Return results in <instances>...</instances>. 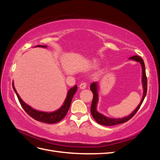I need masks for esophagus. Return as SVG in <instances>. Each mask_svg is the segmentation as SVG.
<instances>
[{
  "mask_svg": "<svg viewBox=\"0 0 160 160\" xmlns=\"http://www.w3.org/2000/svg\"><path fill=\"white\" fill-rule=\"evenodd\" d=\"M86 86H87L86 83H81V84L79 85V88H80V89H84L86 88Z\"/></svg>",
  "mask_w": 160,
  "mask_h": 160,
  "instance_id": "esophagus-1",
  "label": "esophagus"
}]
</instances>
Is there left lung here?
Returning a JSON list of instances; mask_svg holds the SVG:
<instances>
[{"instance_id": "obj_1", "label": "left lung", "mask_w": 160, "mask_h": 160, "mask_svg": "<svg viewBox=\"0 0 160 160\" xmlns=\"http://www.w3.org/2000/svg\"><path fill=\"white\" fill-rule=\"evenodd\" d=\"M129 59L138 62L142 65V86H143V90L142 99L141 101H140V103L138 105V107L135 108V109L130 115H129L128 116H125V117L122 118H108V117H107V116L103 115L102 113L98 112V110H97L98 103L99 101L98 83V82H93V83H92L90 85V89L91 90V91L93 92V101H92V103H91V113L92 116H93V118H94V119L100 125H106V126H111V125H115L123 123L128 122L129 119H130L135 113H136V112L139 109L140 106H141V105L142 104L145 97H146V95L148 82H147V77H146V68H145V64H144L143 60L142 59L141 57L138 56V55H134L133 57H131L129 58Z\"/></svg>"}]
</instances>
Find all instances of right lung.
<instances>
[{
	"label": "right lung",
	"mask_w": 160,
	"mask_h": 160,
	"mask_svg": "<svg viewBox=\"0 0 160 160\" xmlns=\"http://www.w3.org/2000/svg\"><path fill=\"white\" fill-rule=\"evenodd\" d=\"M35 47L47 48V45H37ZM12 88L14 92H15L22 108L26 111L27 113L29 115L31 118L35 119L37 121H38V122H41L45 123H56L63 119L67 112H68V110L71 103L72 99L73 98V95H75L77 90V85H75L74 87H72V88H71L68 91L63 105H62L59 109H57L55 111H52V112H45V111H41L33 109L31 106L24 102L22 99L21 98V97L18 94L15 88H14L13 82Z\"/></svg>",
	"instance_id": "obj_1"
}]
</instances>
